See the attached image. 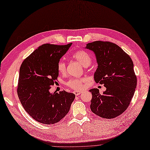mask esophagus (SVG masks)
Returning <instances> with one entry per match:
<instances>
[{
    "label": "esophagus",
    "instance_id": "1",
    "mask_svg": "<svg viewBox=\"0 0 150 150\" xmlns=\"http://www.w3.org/2000/svg\"><path fill=\"white\" fill-rule=\"evenodd\" d=\"M74 93L76 96H77V95H79L81 92V91H74Z\"/></svg>",
    "mask_w": 150,
    "mask_h": 150
}]
</instances>
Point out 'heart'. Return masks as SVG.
<instances>
[{
  "label": "heart",
  "mask_w": 150,
  "mask_h": 150,
  "mask_svg": "<svg viewBox=\"0 0 150 150\" xmlns=\"http://www.w3.org/2000/svg\"><path fill=\"white\" fill-rule=\"evenodd\" d=\"M72 57L78 61L80 64L84 67H87L91 63V57L88 52L85 50L76 51L72 54ZM57 69L60 73L64 74L66 72V64L65 62L60 60L57 64ZM87 80L86 78L81 79H71L67 82V85L69 87L75 90H81L83 88L84 83Z\"/></svg>",
  "instance_id": "heart-1"
}]
</instances>
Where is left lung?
I'll return each instance as SVG.
<instances>
[{
  "label": "left lung",
  "mask_w": 150,
  "mask_h": 150,
  "mask_svg": "<svg viewBox=\"0 0 150 150\" xmlns=\"http://www.w3.org/2000/svg\"><path fill=\"white\" fill-rule=\"evenodd\" d=\"M85 49L93 51L96 56L95 82L107 88L101 95L97 88L90 90L91 112L101 118H114L127 109L134 93L137 79L133 62L127 53L110 42L88 43Z\"/></svg>",
  "instance_id": "left-lung-1"
}]
</instances>
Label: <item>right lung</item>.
Instances as JSON below:
<instances>
[{"mask_svg":"<svg viewBox=\"0 0 150 150\" xmlns=\"http://www.w3.org/2000/svg\"><path fill=\"white\" fill-rule=\"evenodd\" d=\"M72 43H46L23 60L19 71L17 94L23 108L41 123L54 124L69 113L75 95L61 91L50 93L59 76L57 64Z\"/></svg>","mask_w":150,"mask_h":150,"instance_id":"1","label":"right lung"}]
</instances>
